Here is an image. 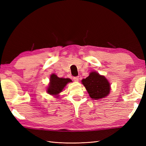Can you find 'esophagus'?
I'll return each mask as SVG.
<instances>
[{
    "instance_id": "obj_1",
    "label": "esophagus",
    "mask_w": 146,
    "mask_h": 146,
    "mask_svg": "<svg viewBox=\"0 0 146 146\" xmlns=\"http://www.w3.org/2000/svg\"><path fill=\"white\" fill-rule=\"evenodd\" d=\"M73 80H74V81H75V82H78V81H79V77H78V76L74 77V78H73Z\"/></svg>"
}]
</instances>
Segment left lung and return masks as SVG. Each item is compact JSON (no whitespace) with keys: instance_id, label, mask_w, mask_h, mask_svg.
<instances>
[{"instance_id":"1","label":"left lung","mask_w":146,"mask_h":146,"mask_svg":"<svg viewBox=\"0 0 146 146\" xmlns=\"http://www.w3.org/2000/svg\"><path fill=\"white\" fill-rule=\"evenodd\" d=\"M82 83L88 92L90 97L94 100L104 98L110 94V82L105 76L100 75L97 71H91L88 77L82 80Z\"/></svg>"}]
</instances>
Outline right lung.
Segmentation results:
<instances>
[{
	"mask_svg": "<svg viewBox=\"0 0 146 146\" xmlns=\"http://www.w3.org/2000/svg\"><path fill=\"white\" fill-rule=\"evenodd\" d=\"M70 82H72V80L70 78H59L54 73L51 74L46 92L48 94L53 96L55 98H58L65 86Z\"/></svg>",
	"mask_w": 146,
	"mask_h": 146,
	"instance_id": "add662e5",
	"label": "right lung"
}]
</instances>
